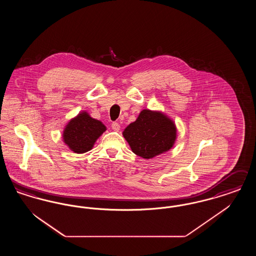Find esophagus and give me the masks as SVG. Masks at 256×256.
Wrapping results in <instances>:
<instances>
[{"label":"esophagus","instance_id":"34e87169","mask_svg":"<svg viewBox=\"0 0 256 256\" xmlns=\"http://www.w3.org/2000/svg\"><path fill=\"white\" fill-rule=\"evenodd\" d=\"M111 128H112V130H113L118 132V130H120V124H119L118 122H112V124H111Z\"/></svg>","mask_w":256,"mask_h":256}]
</instances>
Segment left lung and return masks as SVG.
I'll use <instances>...</instances> for the list:
<instances>
[{
	"mask_svg": "<svg viewBox=\"0 0 256 256\" xmlns=\"http://www.w3.org/2000/svg\"><path fill=\"white\" fill-rule=\"evenodd\" d=\"M122 136L135 154L144 159L154 158L174 145L176 126L163 112L143 110L124 128Z\"/></svg>",
	"mask_w": 256,
	"mask_h": 256,
	"instance_id": "1",
	"label": "left lung"
}]
</instances>
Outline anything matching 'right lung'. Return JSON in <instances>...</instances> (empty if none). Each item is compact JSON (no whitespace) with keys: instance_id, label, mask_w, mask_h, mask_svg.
<instances>
[{"instance_id":"add662e5","label":"right lung","mask_w":256,"mask_h":256,"mask_svg":"<svg viewBox=\"0 0 256 256\" xmlns=\"http://www.w3.org/2000/svg\"><path fill=\"white\" fill-rule=\"evenodd\" d=\"M106 130V126L102 122L82 111L65 126L62 138L72 152L84 154L93 148L98 138Z\"/></svg>"}]
</instances>
